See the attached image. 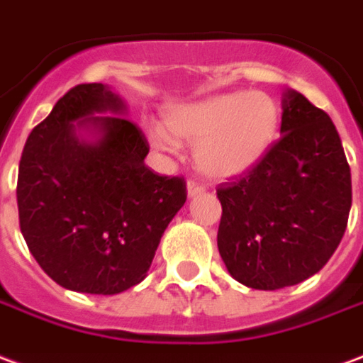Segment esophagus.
Here are the masks:
<instances>
[{"label":"esophagus","instance_id":"34e87169","mask_svg":"<svg viewBox=\"0 0 363 363\" xmlns=\"http://www.w3.org/2000/svg\"><path fill=\"white\" fill-rule=\"evenodd\" d=\"M203 191H205V187H203L199 182H195V179H189V182H187V195H189V197H197V195H201Z\"/></svg>","mask_w":363,"mask_h":363}]
</instances>
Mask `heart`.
<instances>
[{
  "instance_id": "obj_1",
  "label": "heart",
  "mask_w": 363,
  "mask_h": 363,
  "mask_svg": "<svg viewBox=\"0 0 363 363\" xmlns=\"http://www.w3.org/2000/svg\"><path fill=\"white\" fill-rule=\"evenodd\" d=\"M166 126L149 127L150 145L176 152L178 139L195 145V162L207 176L236 179L257 168L279 129V108L265 92H224L166 112Z\"/></svg>"
}]
</instances>
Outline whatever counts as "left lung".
<instances>
[{
  "label": "left lung",
  "instance_id": "8db88e82",
  "mask_svg": "<svg viewBox=\"0 0 363 363\" xmlns=\"http://www.w3.org/2000/svg\"><path fill=\"white\" fill-rule=\"evenodd\" d=\"M280 135L257 168L216 191L220 257L255 290L294 286L321 271L352 207L350 166L329 116L286 89Z\"/></svg>",
  "mask_w": 363,
  "mask_h": 363
}]
</instances>
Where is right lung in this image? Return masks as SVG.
Masks as SVG:
<instances>
[{"instance_id":"right-lung-1","label":"right lung","mask_w":363,"mask_h":363,"mask_svg":"<svg viewBox=\"0 0 363 363\" xmlns=\"http://www.w3.org/2000/svg\"><path fill=\"white\" fill-rule=\"evenodd\" d=\"M125 113L108 84H77L21 156L23 238L42 271L73 292L112 296L139 284L187 199L184 179L145 164L147 139Z\"/></svg>"}]
</instances>
